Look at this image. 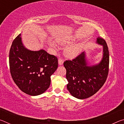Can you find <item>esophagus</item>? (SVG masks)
<instances>
[{"label":"esophagus","mask_w":124,"mask_h":124,"mask_svg":"<svg viewBox=\"0 0 124 124\" xmlns=\"http://www.w3.org/2000/svg\"><path fill=\"white\" fill-rule=\"evenodd\" d=\"M63 63V60L62 58H60L58 59V64L59 65H62Z\"/></svg>","instance_id":"obj_1"}]
</instances>
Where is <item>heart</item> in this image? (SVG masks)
I'll return each mask as SVG.
<instances>
[{"mask_svg": "<svg viewBox=\"0 0 124 124\" xmlns=\"http://www.w3.org/2000/svg\"><path fill=\"white\" fill-rule=\"evenodd\" d=\"M74 40V38L70 37L66 39H59L57 40V42L61 45H64L70 43L71 42ZM50 45L52 47H55V46H54V43H51ZM81 47V46L79 44H76L69 46L66 48V50H65V54L68 57H74L75 56H76L79 53L80 51Z\"/></svg>", "mask_w": 124, "mask_h": 124, "instance_id": "b5f03b06", "label": "heart"}]
</instances>
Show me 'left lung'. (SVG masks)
Returning a JSON list of instances; mask_svg holds the SVG:
<instances>
[{"label": "left lung", "mask_w": 124, "mask_h": 124, "mask_svg": "<svg viewBox=\"0 0 124 124\" xmlns=\"http://www.w3.org/2000/svg\"><path fill=\"white\" fill-rule=\"evenodd\" d=\"M97 43L103 47V56L98 64L87 66L85 52L72 60H66L63 65L66 69L67 88L70 93L79 99H85L95 94L106 82L109 72V54L106 41L100 37Z\"/></svg>", "instance_id": "1"}]
</instances>
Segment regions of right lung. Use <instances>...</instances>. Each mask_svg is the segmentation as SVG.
<instances>
[{"mask_svg":"<svg viewBox=\"0 0 124 124\" xmlns=\"http://www.w3.org/2000/svg\"><path fill=\"white\" fill-rule=\"evenodd\" d=\"M9 66L12 78L19 89L29 95L37 96L49 87L50 77L58 67V59L44 50H27L20 34L10 48Z\"/></svg>","mask_w":124,"mask_h":124,"instance_id":"add662e5","label":"right lung"}]
</instances>
